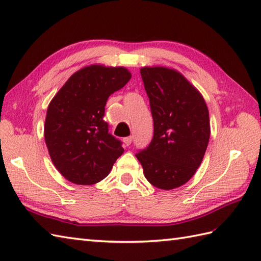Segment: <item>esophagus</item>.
<instances>
[{
  "label": "esophagus",
  "mask_w": 261,
  "mask_h": 261,
  "mask_svg": "<svg viewBox=\"0 0 261 261\" xmlns=\"http://www.w3.org/2000/svg\"><path fill=\"white\" fill-rule=\"evenodd\" d=\"M132 139H134V138H132L131 136H130V137H126V138H124V139H123L124 145H125V146H130V145H131V142H132Z\"/></svg>",
  "instance_id": "1"
}]
</instances>
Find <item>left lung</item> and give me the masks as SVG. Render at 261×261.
Returning <instances> with one entry per match:
<instances>
[{
    "label": "left lung",
    "mask_w": 261,
    "mask_h": 261,
    "mask_svg": "<svg viewBox=\"0 0 261 261\" xmlns=\"http://www.w3.org/2000/svg\"><path fill=\"white\" fill-rule=\"evenodd\" d=\"M153 119V138L136 154L147 180L170 191L186 184L204 158L211 126L207 105L197 88L174 68L140 69Z\"/></svg>",
    "instance_id": "obj_1"
}]
</instances>
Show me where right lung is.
Returning <instances> with one entry per match:
<instances>
[{
  "mask_svg": "<svg viewBox=\"0 0 261 261\" xmlns=\"http://www.w3.org/2000/svg\"><path fill=\"white\" fill-rule=\"evenodd\" d=\"M130 79L131 73L122 66H85L49 103L43 136L54 166L70 182L96 184L123 153L103 116L109 96Z\"/></svg>",
  "mask_w": 261,
  "mask_h": 261,
  "instance_id": "right-lung-1",
  "label": "right lung"
}]
</instances>
